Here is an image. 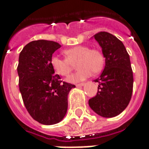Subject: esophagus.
<instances>
[{
    "mask_svg": "<svg viewBox=\"0 0 149 149\" xmlns=\"http://www.w3.org/2000/svg\"><path fill=\"white\" fill-rule=\"evenodd\" d=\"M84 83H81V84H77V87H81V86H84Z\"/></svg>",
    "mask_w": 149,
    "mask_h": 149,
    "instance_id": "1",
    "label": "esophagus"
}]
</instances>
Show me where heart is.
Wrapping results in <instances>:
<instances>
[{"label":"heart","instance_id":"heart-1","mask_svg":"<svg viewBox=\"0 0 149 149\" xmlns=\"http://www.w3.org/2000/svg\"><path fill=\"white\" fill-rule=\"evenodd\" d=\"M65 58L53 55L50 59V65L56 74L68 76L73 65L77 63V71L70 75L66 80L70 83L84 81L92 73H99L104 65V56L99 49H90L86 45H77L63 51Z\"/></svg>","mask_w":149,"mask_h":149}]
</instances>
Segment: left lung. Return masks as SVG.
Instances as JSON below:
<instances>
[{
  "label": "left lung",
  "mask_w": 149,
  "mask_h": 149,
  "mask_svg": "<svg viewBox=\"0 0 149 149\" xmlns=\"http://www.w3.org/2000/svg\"><path fill=\"white\" fill-rule=\"evenodd\" d=\"M105 58V66L99 78L97 95L88 104L97 114L103 117H114L126 109L131 100L133 75L131 62L124 44L107 32L94 35Z\"/></svg>",
  "instance_id": "8db88e82"
}]
</instances>
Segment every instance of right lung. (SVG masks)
<instances>
[{
    "instance_id": "right-lung-1",
    "label": "right lung",
    "mask_w": 149,
    "mask_h": 149,
    "mask_svg": "<svg viewBox=\"0 0 149 149\" xmlns=\"http://www.w3.org/2000/svg\"><path fill=\"white\" fill-rule=\"evenodd\" d=\"M61 45L52 40L31 41L20 53L19 88L26 109L42 125L61 121L68 109V95L74 84L61 81L50 65L53 52Z\"/></svg>"
}]
</instances>
